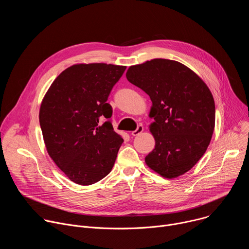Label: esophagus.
<instances>
[{"label":"esophagus","instance_id":"esophagus-1","mask_svg":"<svg viewBox=\"0 0 249 249\" xmlns=\"http://www.w3.org/2000/svg\"><path fill=\"white\" fill-rule=\"evenodd\" d=\"M143 131H144V127L142 126V125H139V126L137 127V129L132 132V135H133V136H138V135H140Z\"/></svg>","mask_w":249,"mask_h":249}]
</instances>
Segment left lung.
<instances>
[{
  "instance_id": "1",
  "label": "left lung",
  "mask_w": 249,
  "mask_h": 249,
  "mask_svg": "<svg viewBox=\"0 0 249 249\" xmlns=\"http://www.w3.org/2000/svg\"><path fill=\"white\" fill-rule=\"evenodd\" d=\"M127 80L143 89L153 105L155 149L147 165L165 178L190 170L205 154L215 128V101L203 80L185 65L153 59L131 66Z\"/></svg>"
}]
</instances>
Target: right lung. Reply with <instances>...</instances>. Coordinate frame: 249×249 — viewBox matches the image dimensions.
<instances>
[{
  "label": "right lung",
  "instance_id": "1",
  "mask_svg": "<svg viewBox=\"0 0 249 249\" xmlns=\"http://www.w3.org/2000/svg\"><path fill=\"white\" fill-rule=\"evenodd\" d=\"M125 70L105 63L73 65L42 99L39 123L48 155L77 184L101 180L114 165L123 139L113 130L106 101Z\"/></svg>",
  "mask_w": 249,
  "mask_h": 249
}]
</instances>
